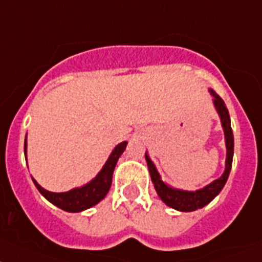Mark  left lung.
<instances>
[{
  "mask_svg": "<svg viewBox=\"0 0 262 262\" xmlns=\"http://www.w3.org/2000/svg\"><path fill=\"white\" fill-rule=\"evenodd\" d=\"M211 96L214 97L213 103L215 105L218 115L221 118L222 127H224L225 133V143H226V162H225V171L224 174L218 179L213 181L210 185L205 186L204 189L195 190V191H186V190H179L170 187L166 185L161 179V175L157 171L155 165L150 159V157L146 152V162L148 166V171L151 175V181L154 183V187L157 190L158 195L167 206L172 207L175 210L179 211H194L196 209L206 206L210 204L211 201L220 194L224 189L225 183L228 181L229 174H230V168H232L233 162V152H234V138H233L232 126H230V116L224 100L218 96L213 90H210Z\"/></svg>",
  "mask_w": 262,
  "mask_h": 262,
  "instance_id": "1",
  "label": "left lung"
}]
</instances>
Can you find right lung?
<instances>
[{
    "mask_svg": "<svg viewBox=\"0 0 262 262\" xmlns=\"http://www.w3.org/2000/svg\"><path fill=\"white\" fill-rule=\"evenodd\" d=\"M127 142H122L114 148L110 158L105 162V165L100 170V172L95 177L91 182L87 185L77 187V189H72L66 193H52L48 190L42 189L33 178V183L36 185L37 190L40 191L47 200L53 204L55 206L60 207L62 210L69 211V213H79V211L87 210L90 207L95 206L99 204L110 191L112 183V174L115 170L116 162L123 154V151L126 150ZM24 152L27 155V139L24 143Z\"/></svg>",
    "mask_w": 262,
    "mask_h": 262,
    "instance_id": "right-lung-1",
    "label": "right lung"
}]
</instances>
